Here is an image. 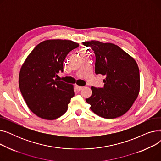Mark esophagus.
<instances>
[{
    "instance_id": "esophagus-1",
    "label": "esophagus",
    "mask_w": 161,
    "mask_h": 161,
    "mask_svg": "<svg viewBox=\"0 0 161 161\" xmlns=\"http://www.w3.org/2000/svg\"><path fill=\"white\" fill-rule=\"evenodd\" d=\"M76 89H77L78 91H81V90H82L83 89V87H81V86H76Z\"/></svg>"
}]
</instances>
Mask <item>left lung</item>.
I'll return each mask as SVG.
<instances>
[{
	"label": "left lung",
	"instance_id": "8db88e82",
	"mask_svg": "<svg viewBox=\"0 0 161 161\" xmlns=\"http://www.w3.org/2000/svg\"><path fill=\"white\" fill-rule=\"evenodd\" d=\"M94 51L95 73L104 75V87H91L86 98L91 109L106 119H114L129 110L138 96L140 80L136 61L119 46L91 40L83 42Z\"/></svg>",
	"mask_w": 161,
	"mask_h": 161
}]
</instances>
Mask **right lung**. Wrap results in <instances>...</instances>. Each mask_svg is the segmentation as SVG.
Wrapping results in <instances>:
<instances>
[{
    "instance_id": "1",
    "label": "right lung",
    "mask_w": 161,
    "mask_h": 161,
    "mask_svg": "<svg viewBox=\"0 0 161 161\" xmlns=\"http://www.w3.org/2000/svg\"><path fill=\"white\" fill-rule=\"evenodd\" d=\"M79 44L67 40H47L38 44L23 64L19 86L29 108L38 117L53 120L63 115L74 96V86L55 77L63 62Z\"/></svg>"
}]
</instances>
